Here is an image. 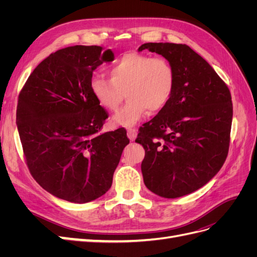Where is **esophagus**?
Listing matches in <instances>:
<instances>
[{"mask_svg": "<svg viewBox=\"0 0 257 257\" xmlns=\"http://www.w3.org/2000/svg\"><path fill=\"white\" fill-rule=\"evenodd\" d=\"M127 137L130 138V141H135V138L137 137V131L135 128H130L127 130Z\"/></svg>", "mask_w": 257, "mask_h": 257, "instance_id": "esophagus-1", "label": "esophagus"}]
</instances>
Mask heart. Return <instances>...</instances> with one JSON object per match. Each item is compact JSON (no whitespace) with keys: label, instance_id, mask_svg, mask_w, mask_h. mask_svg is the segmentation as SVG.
<instances>
[{"label":"heart","instance_id":"1","mask_svg":"<svg viewBox=\"0 0 257 257\" xmlns=\"http://www.w3.org/2000/svg\"><path fill=\"white\" fill-rule=\"evenodd\" d=\"M109 75L110 79L94 77L91 91L98 104L109 111L118 110L126 95V105L112 118L115 125H135L148 110L157 113L164 109L174 94L175 69L164 58L124 53L109 68Z\"/></svg>","mask_w":257,"mask_h":257}]
</instances>
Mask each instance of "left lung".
Listing matches in <instances>:
<instances>
[{
	"label": "left lung",
	"instance_id": "obj_1",
	"mask_svg": "<svg viewBox=\"0 0 257 257\" xmlns=\"http://www.w3.org/2000/svg\"><path fill=\"white\" fill-rule=\"evenodd\" d=\"M173 65L176 84L172 99L139 128L136 143L146 155L142 173L146 186L165 198L200 189L219 173L226 160L232 120L227 85L189 46L147 43Z\"/></svg>",
	"mask_w": 257,
	"mask_h": 257
}]
</instances>
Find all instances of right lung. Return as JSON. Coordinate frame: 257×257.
<instances>
[{
  "mask_svg": "<svg viewBox=\"0 0 257 257\" xmlns=\"http://www.w3.org/2000/svg\"><path fill=\"white\" fill-rule=\"evenodd\" d=\"M113 59L100 46L60 49L36 66L19 94L16 123L27 165L58 198L84 204L103 196L130 143L122 127L100 133L108 114L91 91L93 72Z\"/></svg>",
  "mask_w": 257,
  "mask_h": 257,
  "instance_id": "right-lung-1",
  "label": "right lung"
}]
</instances>
